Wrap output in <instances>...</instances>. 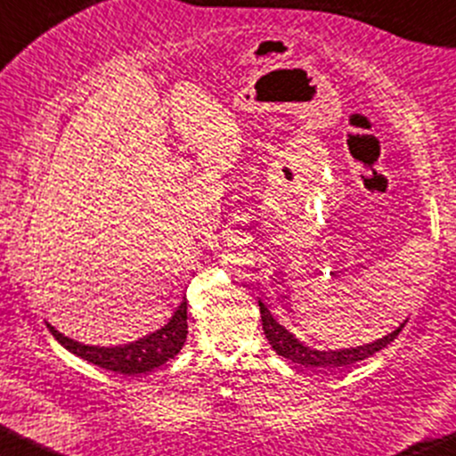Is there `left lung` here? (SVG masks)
I'll return each mask as SVG.
<instances>
[{"label": "left lung", "mask_w": 456, "mask_h": 456, "mask_svg": "<svg viewBox=\"0 0 456 456\" xmlns=\"http://www.w3.org/2000/svg\"><path fill=\"white\" fill-rule=\"evenodd\" d=\"M259 311H261V323H264V332L265 338H268L272 349L276 354L282 355V358L291 360V362L311 366V369H337V366H349L354 362H360V360L369 358L379 349H384L386 345H390L399 337V332L403 330L405 323H401L395 332L388 334V337L378 338V341L369 343V345H360V347H349V349H338V352H319V349H311L306 345H302L291 332H287L285 328L272 317V313L264 306V302H259Z\"/></svg>", "instance_id": "8db88e82"}]
</instances>
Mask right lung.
Segmentation results:
<instances>
[{
  "instance_id": "add662e5",
  "label": "right lung",
  "mask_w": 456,
  "mask_h": 456,
  "mask_svg": "<svg viewBox=\"0 0 456 456\" xmlns=\"http://www.w3.org/2000/svg\"><path fill=\"white\" fill-rule=\"evenodd\" d=\"M186 300L177 306L174 317L169 319L167 326H162L156 332L148 334V337L139 338V341L119 345V347H94V345H83L72 341V338L64 337L61 332L46 323L51 334L60 341L68 352L77 354L78 358L87 360V362L101 366V369L113 370L119 375H133L139 378L141 373H150L156 366L165 364L182 349L188 334V322H186Z\"/></svg>"
}]
</instances>
